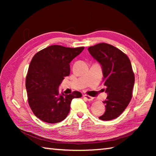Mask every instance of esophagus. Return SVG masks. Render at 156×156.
Instances as JSON below:
<instances>
[{
	"instance_id": "1",
	"label": "esophagus",
	"mask_w": 156,
	"mask_h": 156,
	"mask_svg": "<svg viewBox=\"0 0 156 156\" xmlns=\"http://www.w3.org/2000/svg\"><path fill=\"white\" fill-rule=\"evenodd\" d=\"M83 98L84 99H86L87 100H88V101H91V100L94 99L93 98L88 96V95H83Z\"/></svg>"
}]
</instances>
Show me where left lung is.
<instances>
[{
    "instance_id": "left-lung-1",
    "label": "left lung",
    "mask_w": 156,
    "mask_h": 156,
    "mask_svg": "<svg viewBox=\"0 0 156 156\" xmlns=\"http://www.w3.org/2000/svg\"><path fill=\"white\" fill-rule=\"evenodd\" d=\"M88 51L102 65L104 85L108 96L103 102L105 112L102 120L118 118L132 98L135 76L129 57L112 44L101 43L89 47Z\"/></svg>"
}]
</instances>
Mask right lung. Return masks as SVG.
<instances>
[{"label":"right lung","instance_id":"add662e5","mask_svg":"<svg viewBox=\"0 0 156 156\" xmlns=\"http://www.w3.org/2000/svg\"><path fill=\"white\" fill-rule=\"evenodd\" d=\"M84 48L51 45L34 56L26 76L25 87L31 111L43 122H61L69 112L72 99L82 96L80 92L76 91L60 96L58 89L65 77L69 75V63Z\"/></svg>","mask_w":156,"mask_h":156}]
</instances>
